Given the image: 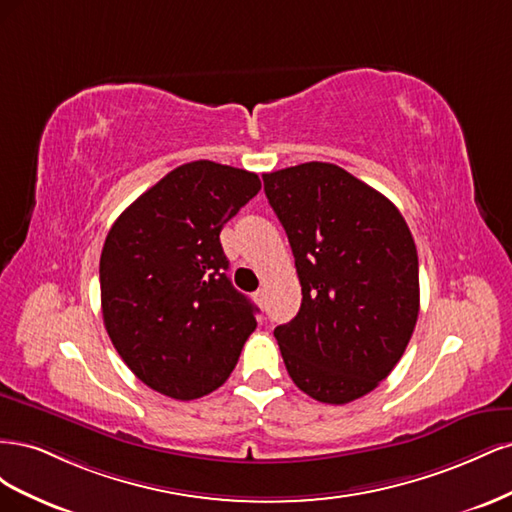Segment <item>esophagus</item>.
I'll use <instances>...</instances> for the list:
<instances>
[{
  "label": "esophagus",
  "instance_id": "1",
  "mask_svg": "<svg viewBox=\"0 0 512 512\" xmlns=\"http://www.w3.org/2000/svg\"><path fill=\"white\" fill-rule=\"evenodd\" d=\"M254 301L262 307V305H265V301H267V292L265 290H258L256 294H254Z\"/></svg>",
  "mask_w": 512,
  "mask_h": 512
}]
</instances>
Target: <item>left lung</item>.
<instances>
[{"label":"left lung","instance_id":"8db88e82","mask_svg":"<svg viewBox=\"0 0 512 512\" xmlns=\"http://www.w3.org/2000/svg\"><path fill=\"white\" fill-rule=\"evenodd\" d=\"M301 282L275 327L292 382L342 406L391 374L418 318V256L404 215L348 170L305 162L262 175Z\"/></svg>","mask_w":512,"mask_h":512}]
</instances>
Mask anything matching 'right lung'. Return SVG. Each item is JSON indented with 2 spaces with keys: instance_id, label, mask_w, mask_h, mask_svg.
<instances>
[{
  "instance_id": "obj_1",
  "label": "right lung",
  "mask_w": 512,
  "mask_h": 512,
  "mask_svg": "<svg viewBox=\"0 0 512 512\" xmlns=\"http://www.w3.org/2000/svg\"><path fill=\"white\" fill-rule=\"evenodd\" d=\"M258 190L250 170L190 162L138 196L108 230L104 327L149 389L190 401L235 369L258 309L228 280L220 232Z\"/></svg>"
}]
</instances>
